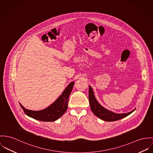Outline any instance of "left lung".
<instances>
[{"label":"left lung","instance_id":"1","mask_svg":"<svg viewBox=\"0 0 153 153\" xmlns=\"http://www.w3.org/2000/svg\"><path fill=\"white\" fill-rule=\"evenodd\" d=\"M88 99L91 109L94 115L101 119L107 122L116 121L121 119L128 116L135 110L134 109L132 111L126 114H116L106 109L102 106L96 100L93 90L91 86H89Z\"/></svg>","mask_w":153,"mask_h":153}]
</instances>
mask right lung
I'll list each match as a JSON object with an SVG mask.
<instances>
[{
  "instance_id": "add662e5",
  "label": "right lung",
  "mask_w": 153,
  "mask_h": 153,
  "mask_svg": "<svg viewBox=\"0 0 153 153\" xmlns=\"http://www.w3.org/2000/svg\"><path fill=\"white\" fill-rule=\"evenodd\" d=\"M74 82L68 85L62 95L51 105L41 111H31L25 109L20 104L24 113L31 118L44 122H53L61 117L66 111L69 101V97L73 89Z\"/></svg>"
}]
</instances>
